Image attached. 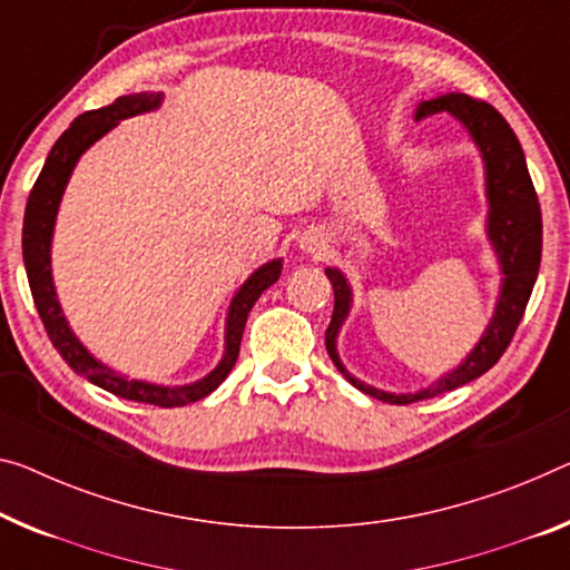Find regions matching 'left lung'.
<instances>
[{"label": "left lung", "mask_w": 570, "mask_h": 570, "mask_svg": "<svg viewBox=\"0 0 570 570\" xmlns=\"http://www.w3.org/2000/svg\"><path fill=\"white\" fill-rule=\"evenodd\" d=\"M451 114L456 117L469 135L474 137L481 150V160L487 168V198H489V222L487 234L494 244V252L502 265V293L494 311V318L484 331V336L476 344L474 352L466 356V362L456 366L451 374H445L431 384L428 390H420L415 395H392V392L374 390L370 384L354 380L344 370L336 352V336L341 323L346 321L348 305H352V291H348L346 277L336 267L326 269V277L334 285V315L326 328V348L334 358L338 372L362 390L364 395H372L390 405H410V402L428 400L443 392H451L476 380L484 372L492 370L499 356L507 352L510 341L518 331L524 308H528L532 285L538 279L540 255H542V216L535 186H532L528 163L520 147V139L514 137L512 127L499 114L492 104L471 99L466 94H445L438 99L423 101L415 111L417 119L431 117V114Z\"/></svg>", "instance_id": "8db88e82"}]
</instances>
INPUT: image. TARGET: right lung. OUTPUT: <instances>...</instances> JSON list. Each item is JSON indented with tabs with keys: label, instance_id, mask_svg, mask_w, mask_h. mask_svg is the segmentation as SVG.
Returning a JSON list of instances; mask_svg holds the SVG:
<instances>
[{
	"label": "right lung",
	"instance_id": "obj_1",
	"mask_svg": "<svg viewBox=\"0 0 570 570\" xmlns=\"http://www.w3.org/2000/svg\"><path fill=\"white\" fill-rule=\"evenodd\" d=\"M160 101L163 94L147 91L119 96V99L109 104V107L86 111L78 119H73V125L58 137L56 145H52L48 160L42 165L38 180H35V186L30 190L22 224V257L24 269H28L35 308L40 313L42 326H46L52 346L58 348V354L66 358V364L71 366L76 374L86 376V380L94 382L96 387L107 390L117 397L147 402V405L157 407H180L188 405V402L212 395L218 384L229 376L232 366L236 364V356H239L244 323H247L252 305L257 303V297L265 293L269 285L277 283L279 273H283V262H267V265H262L257 273L239 287V293L234 295V301L229 305V315H226L224 358L218 362L212 374L204 376V380H198L194 384H183V387H160V384L127 380V376L111 372L109 366L96 362V358L86 352L81 341L73 336V331L68 328L63 313H60V303L56 297V287H52L50 275L52 226H56L58 204L60 198H63L66 183L71 178L78 157L89 150L96 139L107 135L114 125H119L121 119L135 117V114L142 111H153L160 107Z\"/></svg>",
	"mask_w": 570,
	"mask_h": 570
}]
</instances>
